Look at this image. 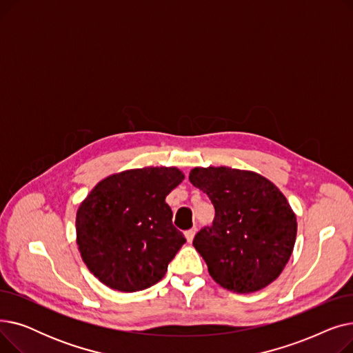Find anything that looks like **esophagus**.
Instances as JSON below:
<instances>
[{"instance_id":"34e87169","label":"esophagus","mask_w":353,"mask_h":353,"mask_svg":"<svg viewBox=\"0 0 353 353\" xmlns=\"http://www.w3.org/2000/svg\"><path fill=\"white\" fill-rule=\"evenodd\" d=\"M194 234H196V228H193V229H190V230H186V232H184V236H186V239H188V242H189V243H192V240L194 239Z\"/></svg>"}]
</instances>
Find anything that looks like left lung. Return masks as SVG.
Returning a JSON list of instances; mask_svg holds the SVG:
<instances>
[{
	"mask_svg": "<svg viewBox=\"0 0 353 353\" xmlns=\"http://www.w3.org/2000/svg\"><path fill=\"white\" fill-rule=\"evenodd\" d=\"M189 180L214 206L213 225L193 239L214 282L252 293L276 281L298 230L282 192L261 174L230 167H196Z\"/></svg>",
	"mask_w": 353,
	"mask_h": 353,
	"instance_id": "1",
	"label": "left lung"
}]
</instances>
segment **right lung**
<instances>
[{"instance_id": "obj_1", "label": "right lung", "mask_w": 353, "mask_h": 353, "mask_svg": "<svg viewBox=\"0 0 353 353\" xmlns=\"http://www.w3.org/2000/svg\"><path fill=\"white\" fill-rule=\"evenodd\" d=\"M183 179L176 167H144L110 176L90 192L77 212V245L101 283L139 292L163 279L186 243L165 203Z\"/></svg>"}]
</instances>
